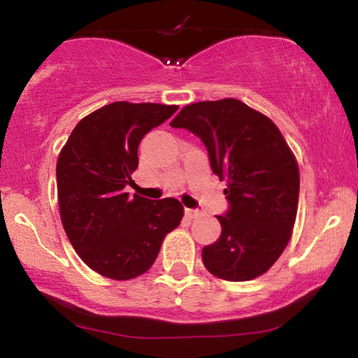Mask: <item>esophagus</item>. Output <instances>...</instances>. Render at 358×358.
<instances>
[{
	"label": "esophagus",
	"mask_w": 358,
	"mask_h": 358,
	"mask_svg": "<svg viewBox=\"0 0 358 358\" xmlns=\"http://www.w3.org/2000/svg\"><path fill=\"white\" fill-rule=\"evenodd\" d=\"M199 215H200V212H199V210H192V208H185V217H187V218H190V220H192V218H197V217H199Z\"/></svg>",
	"instance_id": "34e87169"
}]
</instances>
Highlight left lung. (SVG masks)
<instances>
[{"mask_svg": "<svg viewBox=\"0 0 358 358\" xmlns=\"http://www.w3.org/2000/svg\"><path fill=\"white\" fill-rule=\"evenodd\" d=\"M203 141L212 171L228 178L229 207L217 215L222 234L202 249L203 266L223 280H252L290 241L300 171L277 125L238 99L185 106L171 122Z\"/></svg>", "mask_w": 358, "mask_h": 358, "instance_id": "8db88e82", "label": "left lung"}]
</instances>
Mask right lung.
I'll return each instance as SVG.
<instances>
[{"label":"right lung","mask_w":358,"mask_h":358,"mask_svg":"<svg viewBox=\"0 0 358 358\" xmlns=\"http://www.w3.org/2000/svg\"><path fill=\"white\" fill-rule=\"evenodd\" d=\"M178 109L112 102L80 120L58 156L63 228L83 262L107 278L129 280L145 273L166 234L182 220L179 200L125 192L130 174L138 168L141 138Z\"/></svg>","instance_id":"obj_1"}]
</instances>
